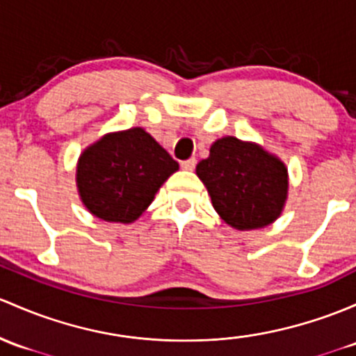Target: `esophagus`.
Listing matches in <instances>:
<instances>
[{"mask_svg":"<svg viewBox=\"0 0 356 356\" xmlns=\"http://www.w3.org/2000/svg\"><path fill=\"white\" fill-rule=\"evenodd\" d=\"M181 167L184 168V170H194V167H196V159L184 160V162H181Z\"/></svg>","mask_w":356,"mask_h":356,"instance_id":"34e87169","label":"esophagus"}]
</instances>
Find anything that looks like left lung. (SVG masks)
<instances>
[{
    "label": "left lung",
    "mask_w": 356,
    "mask_h": 356,
    "mask_svg": "<svg viewBox=\"0 0 356 356\" xmlns=\"http://www.w3.org/2000/svg\"><path fill=\"white\" fill-rule=\"evenodd\" d=\"M215 211L235 230L264 228L278 220L288 197V168L261 145L223 136L196 165Z\"/></svg>",
    "instance_id": "left-lung-1"
}]
</instances>
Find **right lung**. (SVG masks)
<instances>
[{
	"label": "right lung",
	"instance_id": "add662e5",
	"mask_svg": "<svg viewBox=\"0 0 356 356\" xmlns=\"http://www.w3.org/2000/svg\"><path fill=\"white\" fill-rule=\"evenodd\" d=\"M179 163L143 128L104 134L81 152L76 188L83 207L111 223L140 218Z\"/></svg>",
	"mask_w": 356,
	"mask_h": 356
}]
</instances>
